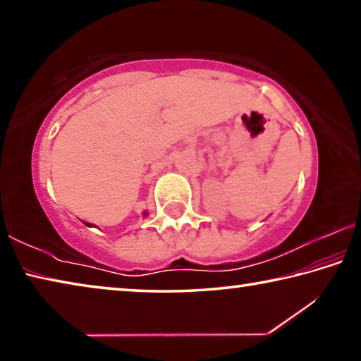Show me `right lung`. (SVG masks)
I'll list each match as a JSON object with an SVG mask.
<instances>
[{"label": "right lung", "instance_id": "1", "mask_svg": "<svg viewBox=\"0 0 361 361\" xmlns=\"http://www.w3.org/2000/svg\"><path fill=\"white\" fill-rule=\"evenodd\" d=\"M143 215H145V216H148V212H143ZM84 224H85V226H89V228H95V226H94V224H90V223H85V221H84Z\"/></svg>", "mask_w": 361, "mask_h": 361}]
</instances>
